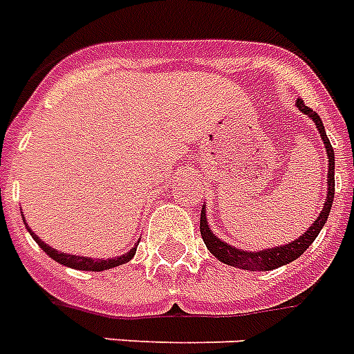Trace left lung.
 <instances>
[{
	"mask_svg": "<svg viewBox=\"0 0 354 354\" xmlns=\"http://www.w3.org/2000/svg\"><path fill=\"white\" fill-rule=\"evenodd\" d=\"M297 110L301 113H305L308 119H313L316 128H318L319 136H322V141L325 145V152H327V160H329V171H327V196H325V204L322 205V211H319L318 218L310 224L307 232L299 235L296 241L286 242V244H281V246L266 248V250H257V252H250V250H242V248H235L232 244H227L222 239L211 232L209 224H207V215H205V202L202 205V213H200V233H202V239H204L205 246L213 255H215L221 263L230 264L233 268L248 270V272H266V270H275L283 266V264H288L292 261H296L299 255H301L305 250H307L310 244L314 242V239L319 235L322 227L329 218L330 207H333V200H335V150L330 147V141L327 138V132H325V127L319 115L316 112H313L310 108L303 104L301 99H297L296 102Z\"/></svg>",
	"mask_w": 354,
	"mask_h": 354,
	"instance_id": "left-lung-1",
	"label": "left lung"
}]
</instances>
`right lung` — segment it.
Listing matches in <instances>:
<instances>
[{"label":"right lung","instance_id":"right-lung-1","mask_svg":"<svg viewBox=\"0 0 354 354\" xmlns=\"http://www.w3.org/2000/svg\"><path fill=\"white\" fill-rule=\"evenodd\" d=\"M24 222H25V216H24ZM25 227H27V232L30 233V236L38 242V246L44 250V252L53 259V261H57V263L64 264V266H68V268H75V270H84V272H102V270H110V268H115L119 264H124L128 263L130 259L136 255V250H138V244L130 250V252L122 253V255H118V257H112V259H91V257H80V255H71V253H64V252H58L55 248L47 246L46 242L41 241L40 236L36 235L32 230L29 227V224L25 222Z\"/></svg>","mask_w":354,"mask_h":354}]
</instances>
